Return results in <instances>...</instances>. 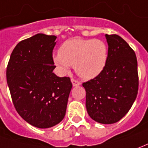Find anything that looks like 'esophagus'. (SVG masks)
I'll use <instances>...</instances> for the list:
<instances>
[{
  "label": "esophagus",
  "mask_w": 148,
  "mask_h": 148,
  "mask_svg": "<svg viewBox=\"0 0 148 148\" xmlns=\"http://www.w3.org/2000/svg\"><path fill=\"white\" fill-rule=\"evenodd\" d=\"M72 83L73 86H78V85H80V81L75 80V79H72Z\"/></svg>",
  "instance_id": "obj_1"
}]
</instances>
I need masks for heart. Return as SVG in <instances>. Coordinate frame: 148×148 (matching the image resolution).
<instances>
[{
  "label": "heart",
  "mask_w": 148,
  "mask_h": 148,
  "mask_svg": "<svg viewBox=\"0 0 148 148\" xmlns=\"http://www.w3.org/2000/svg\"><path fill=\"white\" fill-rule=\"evenodd\" d=\"M108 58V47L101 39L73 38L64 42L60 51L53 57L54 64L63 73L75 65L76 73L83 79H92L99 75Z\"/></svg>",
  "instance_id": "heart-1"
}]
</instances>
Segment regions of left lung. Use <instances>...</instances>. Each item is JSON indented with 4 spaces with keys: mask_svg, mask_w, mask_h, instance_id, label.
Instances as JSON below:
<instances>
[{
    "mask_svg": "<svg viewBox=\"0 0 148 148\" xmlns=\"http://www.w3.org/2000/svg\"><path fill=\"white\" fill-rule=\"evenodd\" d=\"M107 62L102 72L83 83L86 109L92 119L112 124L123 119L134 103L138 90L137 58L134 50L117 34H106Z\"/></svg>",
    "mask_w": 148,
    "mask_h": 148,
    "instance_id": "obj_1",
    "label": "left lung"
}]
</instances>
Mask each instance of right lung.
Returning a JSON list of instances; mask_svg holds the SVG:
<instances>
[{
	"label": "right lung",
	"mask_w": 148,
	"mask_h": 148,
	"mask_svg": "<svg viewBox=\"0 0 148 148\" xmlns=\"http://www.w3.org/2000/svg\"><path fill=\"white\" fill-rule=\"evenodd\" d=\"M55 35L37 34L19 42L11 53L6 79L18 114L38 128H49L64 119L72 84L53 73Z\"/></svg>",
	"instance_id": "right-lung-1"
}]
</instances>
